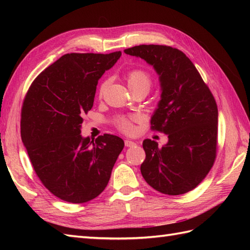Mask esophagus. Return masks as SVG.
Returning <instances> with one entry per match:
<instances>
[{
    "label": "esophagus",
    "instance_id": "esophagus-1",
    "mask_svg": "<svg viewBox=\"0 0 250 250\" xmlns=\"http://www.w3.org/2000/svg\"><path fill=\"white\" fill-rule=\"evenodd\" d=\"M125 145L126 147H132V146L135 145V142L131 141V140H125Z\"/></svg>",
    "mask_w": 250,
    "mask_h": 250
}]
</instances>
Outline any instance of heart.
<instances>
[{"instance_id": "heart-1", "label": "heart", "mask_w": 250, "mask_h": 250, "mask_svg": "<svg viewBox=\"0 0 250 250\" xmlns=\"http://www.w3.org/2000/svg\"><path fill=\"white\" fill-rule=\"evenodd\" d=\"M126 83H128V86L131 90L134 89H139V88H145L147 90H149L151 86V77L149 76V74L146 73L143 70H133L128 73L126 75ZM107 82H104L100 86L99 89V95L103 94L104 90L107 87ZM119 126L121 130H124L125 132H131L133 130V125L128 119H122L119 122Z\"/></svg>"}]
</instances>
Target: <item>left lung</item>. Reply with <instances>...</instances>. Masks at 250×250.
Returning <instances> with one entry per match:
<instances>
[{
    "mask_svg": "<svg viewBox=\"0 0 250 250\" xmlns=\"http://www.w3.org/2000/svg\"><path fill=\"white\" fill-rule=\"evenodd\" d=\"M153 67L160 83V101L151 128L167 135L162 147L149 139L141 173L147 184L164 194L194 189L208 174L216 158L218 109L208 87L183 51L169 46L140 45L125 49Z\"/></svg>",
    "mask_w": 250,
    "mask_h": 250,
    "instance_id": "left-lung-1",
    "label": "left lung"
}]
</instances>
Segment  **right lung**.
<instances>
[{
  "mask_svg": "<svg viewBox=\"0 0 250 250\" xmlns=\"http://www.w3.org/2000/svg\"><path fill=\"white\" fill-rule=\"evenodd\" d=\"M121 51L66 54L32 83L21 110V139L45 187L70 203L102 192L125 147L120 137H83V117L92 108L99 79Z\"/></svg>",
  "mask_w": 250,
  "mask_h": 250,
  "instance_id": "obj_1",
  "label": "right lung"
}]
</instances>
